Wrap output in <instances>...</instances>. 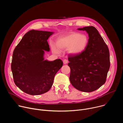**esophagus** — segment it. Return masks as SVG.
Wrapping results in <instances>:
<instances>
[{
	"mask_svg": "<svg viewBox=\"0 0 123 123\" xmlns=\"http://www.w3.org/2000/svg\"><path fill=\"white\" fill-rule=\"evenodd\" d=\"M68 60H67V59H64V60H63V63H64V64H67V63H68Z\"/></svg>",
	"mask_w": 123,
	"mask_h": 123,
	"instance_id": "obj_1",
	"label": "esophagus"
}]
</instances>
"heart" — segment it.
<instances>
[{
	"mask_svg": "<svg viewBox=\"0 0 123 123\" xmlns=\"http://www.w3.org/2000/svg\"><path fill=\"white\" fill-rule=\"evenodd\" d=\"M88 39L86 35L78 33H72L59 39L56 42L57 48L59 49H68L69 54L77 55L81 54L86 48ZM52 49L55 54H58V50L55 47Z\"/></svg>",
	"mask_w": 123,
	"mask_h": 123,
	"instance_id": "heart-1",
	"label": "heart"
}]
</instances>
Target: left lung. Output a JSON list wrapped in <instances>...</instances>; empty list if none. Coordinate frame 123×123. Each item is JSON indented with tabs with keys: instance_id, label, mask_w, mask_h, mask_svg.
<instances>
[{
	"instance_id": "8db88e82",
	"label": "left lung",
	"mask_w": 123,
	"mask_h": 123,
	"mask_svg": "<svg viewBox=\"0 0 123 123\" xmlns=\"http://www.w3.org/2000/svg\"><path fill=\"white\" fill-rule=\"evenodd\" d=\"M88 33L87 45L81 54L69 55V80L77 90L93 92L106 82L110 67L109 48L97 30L93 26L79 28Z\"/></svg>"
}]
</instances>
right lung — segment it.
I'll use <instances>...</instances> for the list:
<instances>
[{"instance_id":"right-lung-1","label":"right lung","mask_w":123,"mask_h":123,"mask_svg":"<svg viewBox=\"0 0 123 123\" xmlns=\"http://www.w3.org/2000/svg\"><path fill=\"white\" fill-rule=\"evenodd\" d=\"M53 32L31 30L15 48L11 69L15 85L24 92L37 95L48 92L54 77L63 66L60 59L44 60L45 50L49 51L47 40Z\"/></svg>"}]
</instances>
